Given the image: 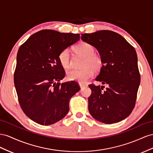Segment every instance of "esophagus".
I'll use <instances>...</instances> for the list:
<instances>
[{"label":"esophagus","mask_w":153,"mask_h":153,"mask_svg":"<svg viewBox=\"0 0 153 153\" xmlns=\"http://www.w3.org/2000/svg\"><path fill=\"white\" fill-rule=\"evenodd\" d=\"M79 86H80V87H81V89H82V88H83L85 86V85H82V84H80V85H79Z\"/></svg>","instance_id":"34e87169"}]
</instances>
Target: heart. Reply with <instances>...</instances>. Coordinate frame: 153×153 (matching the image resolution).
<instances>
[{
	"label": "heart",
	"mask_w": 153,
	"mask_h": 153,
	"mask_svg": "<svg viewBox=\"0 0 153 153\" xmlns=\"http://www.w3.org/2000/svg\"><path fill=\"white\" fill-rule=\"evenodd\" d=\"M74 51L78 55L84 57L81 70H72L67 72V79L77 81L80 84L88 82L94 75V70L99 71L102 67V59L99 54L95 53V48L90 43L81 42L74 47ZM59 62L62 66L68 69L71 66V59L68 49L61 51L58 55Z\"/></svg>",
	"instance_id": "obj_1"
}]
</instances>
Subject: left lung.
I'll return each instance as SVG.
<instances>
[{
  "mask_svg": "<svg viewBox=\"0 0 153 153\" xmlns=\"http://www.w3.org/2000/svg\"><path fill=\"white\" fill-rule=\"evenodd\" d=\"M81 40L99 51L102 67L95 80L104 86L89 85L88 110L95 119L113 124L125 119L136 103L140 74L134 48L120 34L108 30L81 34Z\"/></svg>",
  "mask_w": 153,
  "mask_h": 153,
  "instance_id": "8db88e82",
  "label": "left lung"
}]
</instances>
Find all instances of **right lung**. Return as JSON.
Segmentation results:
<instances>
[{
	"instance_id": "obj_1",
	"label": "right lung",
	"mask_w": 153,
	"mask_h": 153,
	"mask_svg": "<svg viewBox=\"0 0 153 153\" xmlns=\"http://www.w3.org/2000/svg\"><path fill=\"white\" fill-rule=\"evenodd\" d=\"M79 39V34L43 29L32 34L20 47L15 86L22 110L35 123L53 124L68 112L70 100L80 86L73 81L59 82L65 72L58 55Z\"/></svg>"
}]
</instances>
